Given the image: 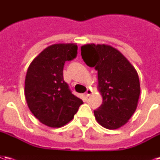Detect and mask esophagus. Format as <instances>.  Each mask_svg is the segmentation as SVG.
Instances as JSON below:
<instances>
[{
	"label": "esophagus",
	"mask_w": 160,
	"mask_h": 160,
	"mask_svg": "<svg viewBox=\"0 0 160 160\" xmlns=\"http://www.w3.org/2000/svg\"><path fill=\"white\" fill-rule=\"evenodd\" d=\"M92 93V91L90 90V89H87V92H86V96H87V97H89Z\"/></svg>",
	"instance_id": "obj_1"
}]
</instances>
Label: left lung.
I'll return each mask as SVG.
<instances>
[{"instance_id":"1","label":"left lung","mask_w":160,"mask_h":160,"mask_svg":"<svg viewBox=\"0 0 160 160\" xmlns=\"http://www.w3.org/2000/svg\"><path fill=\"white\" fill-rule=\"evenodd\" d=\"M81 56L87 66L98 71L103 103L94 111L97 122L109 129L123 126L134 113L140 97L136 70L120 51L110 45L81 46Z\"/></svg>"}]
</instances>
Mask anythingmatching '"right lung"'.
Returning <instances> with one entry per match:
<instances>
[{
	"instance_id": "obj_1",
	"label": "right lung",
	"mask_w": 160,
	"mask_h": 160,
	"mask_svg": "<svg viewBox=\"0 0 160 160\" xmlns=\"http://www.w3.org/2000/svg\"><path fill=\"white\" fill-rule=\"evenodd\" d=\"M75 43H57L42 50L30 64L25 96L30 111L47 126L60 128L69 122L83 101L72 93L63 80V67L74 59Z\"/></svg>"
}]
</instances>
